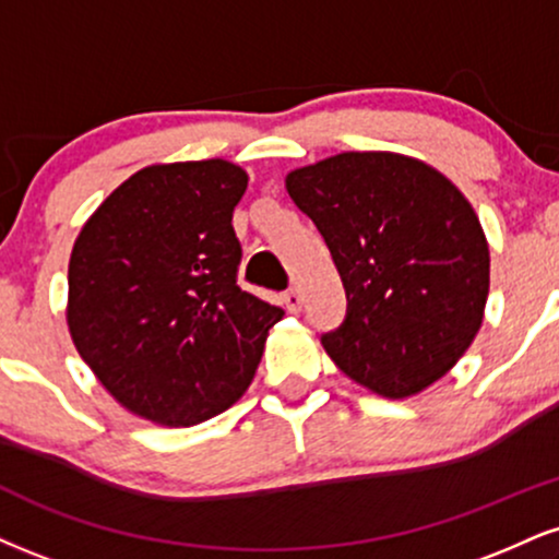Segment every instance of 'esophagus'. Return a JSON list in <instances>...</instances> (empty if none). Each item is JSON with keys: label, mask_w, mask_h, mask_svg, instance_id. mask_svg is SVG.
I'll use <instances>...</instances> for the list:
<instances>
[{"label": "esophagus", "mask_w": 559, "mask_h": 559, "mask_svg": "<svg viewBox=\"0 0 559 559\" xmlns=\"http://www.w3.org/2000/svg\"><path fill=\"white\" fill-rule=\"evenodd\" d=\"M301 301H305V299H301V292H299V288H288V292L284 294V305H286L288 312L297 314L299 309H301Z\"/></svg>", "instance_id": "34e87169"}]
</instances>
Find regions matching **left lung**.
I'll list each match as a JSON object with an SVG mask.
<instances>
[{
  "instance_id": "1",
  "label": "left lung",
  "mask_w": 559,
  "mask_h": 559,
  "mask_svg": "<svg viewBox=\"0 0 559 559\" xmlns=\"http://www.w3.org/2000/svg\"><path fill=\"white\" fill-rule=\"evenodd\" d=\"M346 288L322 335L335 367L382 399L421 393L472 346L489 294V247L472 203L419 158L338 153L286 177Z\"/></svg>"
}]
</instances>
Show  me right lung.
Instances as JSON below:
<instances>
[{
  "instance_id": "add662e5",
  "label": "right lung",
  "mask_w": 559,
  "mask_h": 559,
  "mask_svg": "<svg viewBox=\"0 0 559 559\" xmlns=\"http://www.w3.org/2000/svg\"><path fill=\"white\" fill-rule=\"evenodd\" d=\"M245 190L247 171L224 158L145 166L72 247V344L127 412L160 427L234 406L284 318L237 284L231 215Z\"/></svg>"
}]
</instances>
